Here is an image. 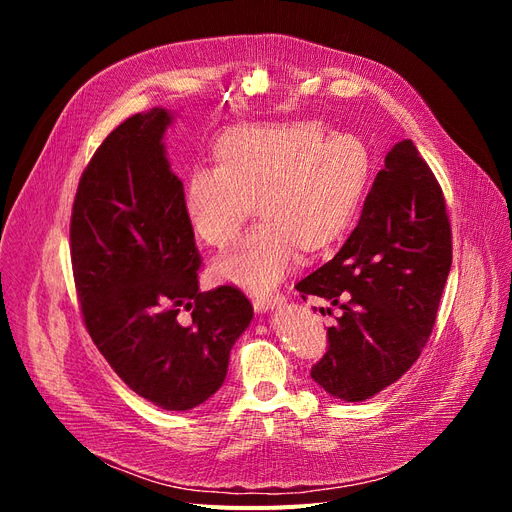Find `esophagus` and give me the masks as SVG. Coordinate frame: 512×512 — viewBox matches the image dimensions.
Wrapping results in <instances>:
<instances>
[{"label":"esophagus","instance_id":"34e87169","mask_svg":"<svg viewBox=\"0 0 512 512\" xmlns=\"http://www.w3.org/2000/svg\"><path fill=\"white\" fill-rule=\"evenodd\" d=\"M252 303L256 312L262 314V312H269V309H275L277 305H282L284 297L282 294H267V297H256Z\"/></svg>","mask_w":512,"mask_h":512}]
</instances>
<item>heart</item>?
Here are the masks:
<instances>
[{"mask_svg":"<svg viewBox=\"0 0 512 512\" xmlns=\"http://www.w3.org/2000/svg\"><path fill=\"white\" fill-rule=\"evenodd\" d=\"M215 164H196L183 188L194 237L224 247L247 213L262 220L215 258V280L267 292L294 267L299 250L318 252L348 230L369 179V151L348 132L322 134L312 121L258 123L226 132Z\"/></svg>","mask_w":512,"mask_h":512,"instance_id":"obj_1","label":"heart"}]
</instances>
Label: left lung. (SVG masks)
Segmentation results:
<instances>
[{"instance_id":"1","label":"left lung","mask_w":512,"mask_h":512,"mask_svg":"<svg viewBox=\"0 0 512 512\" xmlns=\"http://www.w3.org/2000/svg\"><path fill=\"white\" fill-rule=\"evenodd\" d=\"M453 262L444 194L412 141L384 158L361 220L333 260L297 284L342 309L312 378L344 401L374 397L421 356Z\"/></svg>"}]
</instances>
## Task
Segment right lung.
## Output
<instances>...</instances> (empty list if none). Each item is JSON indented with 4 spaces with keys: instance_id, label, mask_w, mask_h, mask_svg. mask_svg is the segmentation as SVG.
<instances>
[{
    "instance_id": "add662e5",
    "label": "right lung",
    "mask_w": 512,
    "mask_h": 512,
    "mask_svg": "<svg viewBox=\"0 0 512 512\" xmlns=\"http://www.w3.org/2000/svg\"><path fill=\"white\" fill-rule=\"evenodd\" d=\"M170 123L151 108L104 138L76 190L70 254L85 327L108 365L136 395L179 412L224 384L254 307L235 286L198 290L183 183L164 149Z\"/></svg>"
}]
</instances>
